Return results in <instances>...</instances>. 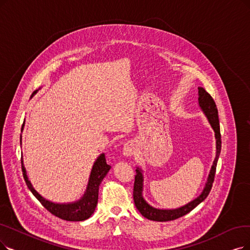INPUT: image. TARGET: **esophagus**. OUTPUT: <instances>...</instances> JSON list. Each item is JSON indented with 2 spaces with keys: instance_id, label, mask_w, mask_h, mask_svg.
I'll use <instances>...</instances> for the list:
<instances>
[{
  "instance_id": "obj_1",
  "label": "esophagus",
  "mask_w": 250,
  "mask_h": 250,
  "mask_svg": "<svg viewBox=\"0 0 250 250\" xmlns=\"http://www.w3.org/2000/svg\"><path fill=\"white\" fill-rule=\"evenodd\" d=\"M134 149H135V146L133 143H127L123 146V155L126 157H130L134 154Z\"/></svg>"
}]
</instances>
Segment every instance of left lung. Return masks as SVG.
I'll return each instance as SVG.
<instances>
[{
  "instance_id": "obj_1",
  "label": "left lung",
  "mask_w": 250,
  "mask_h": 250,
  "mask_svg": "<svg viewBox=\"0 0 250 250\" xmlns=\"http://www.w3.org/2000/svg\"><path fill=\"white\" fill-rule=\"evenodd\" d=\"M198 103L199 106L201 107L202 112L207 117L209 123H210L212 129L215 133V139H216V155L215 159L213 161V164L211 166L210 172H209L207 183L205 185V188L201 195L197 197L195 200L191 201L189 203L176 208V209H159L155 208L149 205L143 197V186H144V175L141 168L136 169V175H135V181H134V187H133V200L136 208L138 211L143 214V216L146 217L147 219H151V221L155 222H168V221H173L181 216L186 215L189 211H192L193 209L200 204L202 201H204L206 197L208 196L209 192L212 188V184L214 181V175L216 170V164L217 160L221 154V148H222V139H221V129H219V121H218V112L216 104L213 101L211 95L209 94L204 88L198 87Z\"/></svg>"
}]
</instances>
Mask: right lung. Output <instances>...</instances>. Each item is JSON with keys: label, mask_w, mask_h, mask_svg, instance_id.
<instances>
[{"label": "right lung", "mask_w": 250, "mask_h": 250, "mask_svg": "<svg viewBox=\"0 0 250 250\" xmlns=\"http://www.w3.org/2000/svg\"><path fill=\"white\" fill-rule=\"evenodd\" d=\"M22 128H23V125H22ZM21 168L23 172V178L26 183L27 188L31 189L33 195L40 202H41V204L47 209L49 212H51L53 215L59 218L64 219V221L81 222L90 217L94 212L95 207L97 205V200H98L99 185L102 184L103 179L104 178L109 169H111V166L106 164L104 154H102L99 156L96 159V161L92 167L86 192L83 195V197L76 202L66 203V204H59V203H54L49 200H46L45 198H43L36 191L34 187L32 186L31 182L28 181L26 170L23 166L22 158H21Z\"/></svg>", "instance_id": "obj_1"}]
</instances>
